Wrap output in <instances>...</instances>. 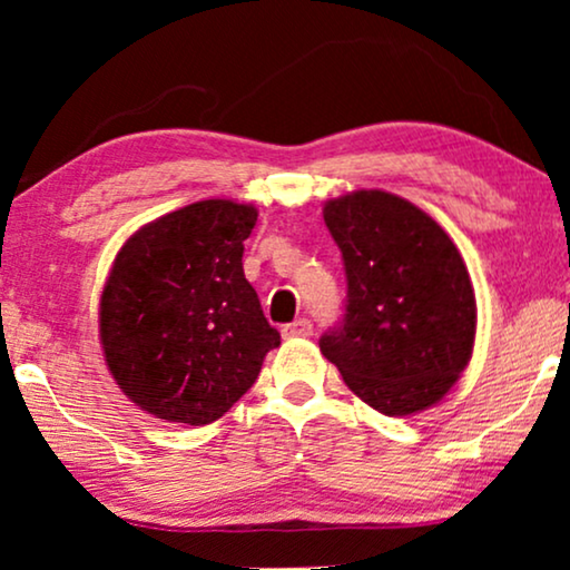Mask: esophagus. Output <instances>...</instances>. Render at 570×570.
Instances as JSON below:
<instances>
[{"label":"esophagus","mask_w":570,"mask_h":570,"mask_svg":"<svg viewBox=\"0 0 570 570\" xmlns=\"http://www.w3.org/2000/svg\"><path fill=\"white\" fill-rule=\"evenodd\" d=\"M314 332V324L308 322V318H295L293 324H285L283 326V337L293 340V337H308V334Z\"/></svg>","instance_id":"esophagus-1"}]
</instances>
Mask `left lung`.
Masks as SVG:
<instances>
[{
	"mask_svg": "<svg viewBox=\"0 0 570 570\" xmlns=\"http://www.w3.org/2000/svg\"><path fill=\"white\" fill-rule=\"evenodd\" d=\"M347 277L345 316L318 340L350 392L389 417L433 407L466 368L478 303L446 230L412 202L361 189L324 205Z\"/></svg>",
	"mask_w": 570,
	"mask_h": 570,
	"instance_id": "1",
	"label": "left lung"
}]
</instances>
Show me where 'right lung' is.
I'll use <instances>...</instances> for the list:
<instances>
[{"label":"right lung","instance_id":"right-lung-1","mask_svg":"<svg viewBox=\"0 0 570 570\" xmlns=\"http://www.w3.org/2000/svg\"><path fill=\"white\" fill-rule=\"evenodd\" d=\"M256 215L233 199H202L142 225L116 254L100 295V345L139 410L166 423H213L279 345L240 262Z\"/></svg>","mask_w":570,"mask_h":570}]
</instances>
